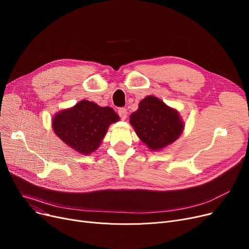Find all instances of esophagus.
Returning a JSON list of instances; mask_svg holds the SVG:
<instances>
[{
	"mask_svg": "<svg viewBox=\"0 0 249 249\" xmlns=\"http://www.w3.org/2000/svg\"><path fill=\"white\" fill-rule=\"evenodd\" d=\"M118 114H119V116H120L122 120H125L126 117H127V114H128L127 109L126 108H120L119 110H118Z\"/></svg>",
	"mask_w": 249,
	"mask_h": 249,
	"instance_id": "obj_1",
	"label": "esophagus"
}]
</instances>
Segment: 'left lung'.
Segmentation results:
<instances>
[{
	"label": "left lung",
	"mask_w": 249,
	"mask_h": 249,
	"mask_svg": "<svg viewBox=\"0 0 249 249\" xmlns=\"http://www.w3.org/2000/svg\"><path fill=\"white\" fill-rule=\"evenodd\" d=\"M130 123L138 137L152 150L175 142L184 128L178 113L153 96L139 103L138 110L130 116Z\"/></svg>",
	"instance_id": "8db88e82"
}]
</instances>
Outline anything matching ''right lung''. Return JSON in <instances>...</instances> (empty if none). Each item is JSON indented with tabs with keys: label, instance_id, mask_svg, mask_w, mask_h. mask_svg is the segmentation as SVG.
I'll return each mask as SVG.
<instances>
[{
	"label": "right lung",
	"instance_id": "right-lung-1",
	"mask_svg": "<svg viewBox=\"0 0 249 249\" xmlns=\"http://www.w3.org/2000/svg\"><path fill=\"white\" fill-rule=\"evenodd\" d=\"M118 120L119 116L112 108L100 107L84 100L55 115L52 128L65 144L80 153L89 154L99 147L109 125Z\"/></svg>",
	"mask_w": 249,
	"mask_h": 249
}]
</instances>
